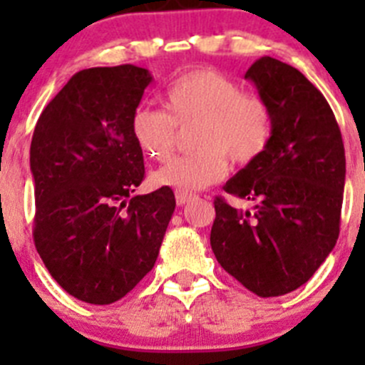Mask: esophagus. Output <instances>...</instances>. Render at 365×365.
<instances>
[{"label": "esophagus", "mask_w": 365, "mask_h": 365, "mask_svg": "<svg viewBox=\"0 0 365 365\" xmlns=\"http://www.w3.org/2000/svg\"><path fill=\"white\" fill-rule=\"evenodd\" d=\"M175 197H176V205L183 206L185 203H189V201L192 200L194 196H192V194H189V192H183V190H176Z\"/></svg>", "instance_id": "esophagus-1"}]
</instances>
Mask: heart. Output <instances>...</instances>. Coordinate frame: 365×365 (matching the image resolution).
Returning a JSON list of instances; mask_svg holds the SVG:
<instances>
[{"instance_id":"heart-1","label":"heart","mask_w":365,"mask_h":365,"mask_svg":"<svg viewBox=\"0 0 365 365\" xmlns=\"http://www.w3.org/2000/svg\"><path fill=\"white\" fill-rule=\"evenodd\" d=\"M164 111L138 108L130 134L150 160L164 162L175 152L178 128L194 125L190 155L173 159L152 176L157 187L192 192L219 182L227 158L247 165L270 146L274 113L270 104L215 68L201 67L176 77L162 93Z\"/></svg>"}]
</instances>
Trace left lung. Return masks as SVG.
<instances>
[{
    "label": "left lung",
    "instance_id": "obj_1",
    "mask_svg": "<svg viewBox=\"0 0 365 365\" xmlns=\"http://www.w3.org/2000/svg\"><path fill=\"white\" fill-rule=\"evenodd\" d=\"M274 113L270 146L224 190L254 203L215 197L210 245L220 267L257 297L300 288L339 237L346 178L339 125L322 91L295 67L263 56L245 73Z\"/></svg>",
    "mask_w": 365,
    "mask_h": 365
}]
</instances>
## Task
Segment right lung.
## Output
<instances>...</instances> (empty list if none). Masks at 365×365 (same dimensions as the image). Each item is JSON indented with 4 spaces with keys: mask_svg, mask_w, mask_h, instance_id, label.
Returning a JSON list of instances; mask_svg holds the SVG:
<instances>
[{
    "mask_svg": "<svg viewBox=\"0 0 365 365\" xmlns=\"http://www.w3.org/2000/svg\"><path fill=\"white\" fill-rule=\"evenodd\" d=\"M152 73L135 65L73 73L36 121L33 240L54 281L77 300L108 305L155 264L175 194L132 196L145 162L130 118Z\"/></svg>",
    "mask_w": 365,
    "mask_h": 365,
    "instance_id": "right-lung-1",
    "label": "right lung"
}]
</instances>
